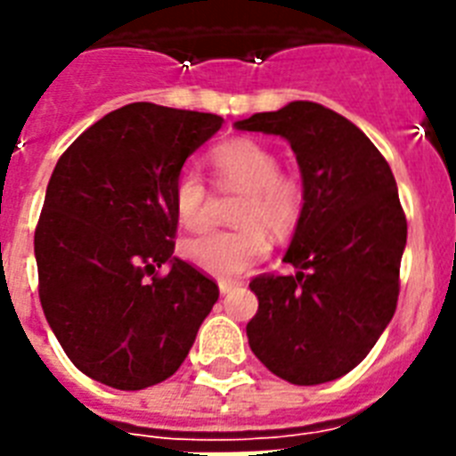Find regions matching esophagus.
Here are the masks:
<instances>
[{
  "mask_svg": "<svg viewBox=\"0 0 456 456\" xmlns=\"http://www.w3.org/2000/svg\"><path fill=\"white\" fill-rule=\"evenodd\" d=\"M239 281H232V279H222L220 281V293L222 296H227V293H232V291H236V289H239Z\"/></svg>",
  "mask_w": 456,
  "mask_h": 456,
  "instance_id": "1",
  "label": "esophagus"
}]
</instances>
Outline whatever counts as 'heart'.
Instances as JSON below:
<instances>
[{
	"label": "heart",
	"mask_w": 456,
	"mask_h": 456,
	"mask_svg": "<svg viewBox=\"0 0 456 456\" xmlns=\"http://www.w3.org/2000/svg\"><path fill=\"white\" fill-rule=\"evenodd\" d=\"M215 182L224 191H243L234 220L236 229H217L182 243V256L213 277H239L267 253L274 236L289 234L300 220L303 186L296 177L279 172V156L257 139L239 137L210 151ZM175 213L186 229H203L210 222L206 182L191 167L175 179Z\"/></svg>",
	"instance_id": "heart-1"
}]
</instances>
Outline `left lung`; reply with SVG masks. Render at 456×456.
Wrapping results in <instances>:
<instances>
[{"mask_svg":"<svg viewBox=\"0 0 456 456\" xmlns=\"http://www.w3.org/2000/svg\"><path fill=\"white\" fill-rule=\"evenodd\" d=\"M236 127L284 137L303 175V210L284 256L298 272L250 281V350L296 386L340 379L395 314L407 243L395 177L367 134L322 103L291 102Z\"/></svg>","mask_w":456,"mask_h":456,"instance_id":"left-lung-1","label":"left lung"}]
</instances>
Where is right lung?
Here are the masks:
<instances>
[{
  "label": "right lung",
  "instance_id": "right-lung-1",
  "mask_svg": "<svg viewBox=\"0 0 456 456\" xmlns=\"http://www.w3.org/2000/svg\"><path fill=\"white\" fill-rule=\"evenodd\" d=\"M220 127L213 113L127 103L53 167L35 229L39 303L89 379L118 390L170 379L220 298L213 279L172 257L175 179Z\"/></svg>",
  "mask_w": 456,
  "mask_h": 456
}]
</instances>
